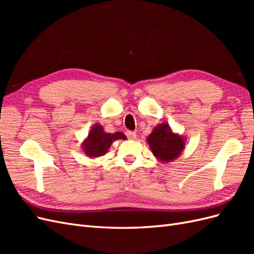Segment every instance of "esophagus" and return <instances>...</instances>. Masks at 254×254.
<instances>
[{
  "mask_svg": "<svg viewBox=\"0 0 254 254\" xmlns=\"http://www.w3.org/2000/svg\"><path fill=\"white\" fill-rule=\"evenodd\" d=\"M126 135L129 140H134L136 137V133L133 132V131H127L126 132Z\"/></svg>",
  "mask_w": 254,
  "mask_h": 254,
  "instance_id": "1",
  "label": "esophagus"
}]
</instances>
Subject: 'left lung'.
I'll return each mask as SVG.
<instances>
[{
  "mask_svg": "<svg viewBox=\"0 0 254 254\" xmlns=\"http://www.w3.org/2000/svg\"><path fill=\"white\" fill-rule=\"evenodd\" d=\"M149 148L161 163H170L178 158L186 148L187 139L173 131L167 123H161L152 129L147 136Z\"/></svg>",
  "mask_w": 254,
  "mask_h": 254,
  "instance_id": "obj_1",
  "label": "left lung"
}]
</instances>
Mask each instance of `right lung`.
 <instances>
[{
  "label": "right lung",
  "mask_w": 254,
  "mask_h": 254,
  "mask_svg": "<svg viewBox=\"0 0 254 254\" xmlns=\"http://www.w3.org/2000/svg\"><path fill=\"white\" fill-rule=\"evenodd\" d=\"M126 139V135L120 131L114 133L106 132L104 127L96 123L91 127L88 136L81 143V149L89 158L102 157L108 152L114 141Z\"/></svg>",
  "instance_id": "obj_1"
}]
</instances>
